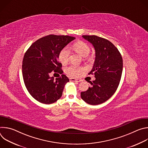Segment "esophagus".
<instances>
[{
  "instance_id": "obj_1",
  "label": "esophagus",
  "mask_w": 148,
  "mask_h": 148,
  "mask_svg": "<svg viewBox=\"0 0 148 148\" xmlns=\"http://www.w3.org/2000/svg\"><path fill=\"white\" fill-rule=\"evenodd\" d=\"M70 81H71V82H80L81 80L78 79H75V78H70Z\"/></svg>"
}]
</instances>
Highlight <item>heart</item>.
Instances as JSON below:
<instances>
[{"instance_id": "heart-1", "label": "heart", "mask_w": 148, "mask_h": 148, "mask_svg": "<svg viewBox=\"0 0 148 148\" xmlns=\"http://www.w3.org/2000/svg\"><path fill=\"white\" fill-rule=\"evenodd\" d=\"M77 53L84 57H87L90 53V47L83 41H78L73 44L71 47ZM70 50L68 47H65L61 50L58 54V59L62 64H66L69 61ZM84 69L81 67L70 65L65 69V72L71 77H77L81 75Z\"/></svg>"}]
</instances>
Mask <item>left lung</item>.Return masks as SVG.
Returning <instances> with one entry per match:
<instances>
[{
	"label": "left lung",
	"instance_id": "left-lung-1",
	"mask_svg": "<svg viewBox=\"0 0 148 148\" xmlns=\"http://www.w3.org/2000/svg\"><path fill=\"white\" fill-rule=\"evenodd\" d=\"M93 46L95 51L94 64L89 74L95 79L90 81L91 87L81 92V98L95 105L110 98L115 92L121 78L123 61L118 49L109 40L97 36H82Z\"/></svg>",
	"mask_w": 148,
	"mask_h": 148
}]
</instances>
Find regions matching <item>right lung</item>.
<instances>
[{"mask_svg": "<svg viewBox=\"0 0 148 148\" xmlns=\"http://www.w3.org/2000/svg\"><path fill=\"white\" fill-rule=\"evenodd\" d=\"M75 38L69 36L50 34L36 41L25 54L22 74L25 86L30 94L37 101L50 104L61 98L68 77L62 74L54 79L49 74L54 71L63 73L58 54Z\"/></svg>", "mask_w": 148, "mask_h": 148, "instance_id": "add662e5", "label": "right lung"}]
</instances>
